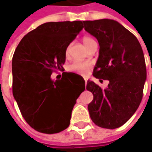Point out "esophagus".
<instances>
[{"label":"esophagus","mask_w":152,"mask_h":152,"mask_svg":"<svg viewBox=\"0 0 152 152\" xmlns=\"http://www.w3.org/2000/svg\"><path fill=\"white\" fill-rule=\"evenodd\" d=\"M87 81H88V79L87 78H85V85L87 84Z\"/></svg>","instance_id":"esophagus-1"}]
</instances>
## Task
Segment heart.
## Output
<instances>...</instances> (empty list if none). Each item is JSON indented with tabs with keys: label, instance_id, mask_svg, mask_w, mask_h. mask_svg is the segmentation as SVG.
Returning a JSON list of instances; mask_svg holds the SVG:
<instances>
[{
	"label": "heart",
	"instance_id": "obj_1",
	"mask_svg": "<svg viewBox=\"0 0 152 152\" xmlns=\"http://www.w3.org/2000/svg\"><path fill=\"white\" fill-rule=\"evenodd\" d=\"M94 39H93L90 38V37H85L83 39V42L85 44V47L91 43V41H93ZM68 50H69V46L67 48L66 50V54L67 55L68 53ZM91 67V62H88V61H73L68 67L67 69L70 71V72H73V73H81V74H84L88 72L89 68Z\"/></svg>",
	"mask_w": 152,
	"mask_h": 152
}]
</instances>
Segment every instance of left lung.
I'll return each mask as SVG.
<instances>
[{
	"label": "left lung",
	"mask_w": 152,
	"mask_h": 152,
	"mask_svg": "<svg viewBox=\"0 0 152 152\" xmlns=\"http://www.w3.org/2000/svg\"><path fill=\"white\" fill-rule=\"evenodd\" d=\"M85 29L97 39L100 50L93 75L108 80L106 89L88 80L86 89L93 94L88 105L96 125L114 129L124 125L139 107L146 67L137 38L117 21H85Z\"/></svg>",
	"instance_id": "obj_1"
}]
</instances>
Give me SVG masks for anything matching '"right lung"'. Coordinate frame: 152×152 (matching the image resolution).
I'll list each match as a JSON object with an SVG mask.
<instances>
[{"label": "right lung", "instance_id": "obj_1", "mask_svg": "<svg viewBox=\"0 0 152 152\" xmlns=\"http://www.w3.org/2000/svg\"><path fill=\"white\" fill-rule=\"evenodd\" d=\"M85 21L49 22L28 33L12 56V94L22 116L34 129L56 134L70 124L73 106L85 91V79L63 72L66 50L84 28Z\"/></svg>", "mask_w": 152, "mask_h": 152}]
</instances>
